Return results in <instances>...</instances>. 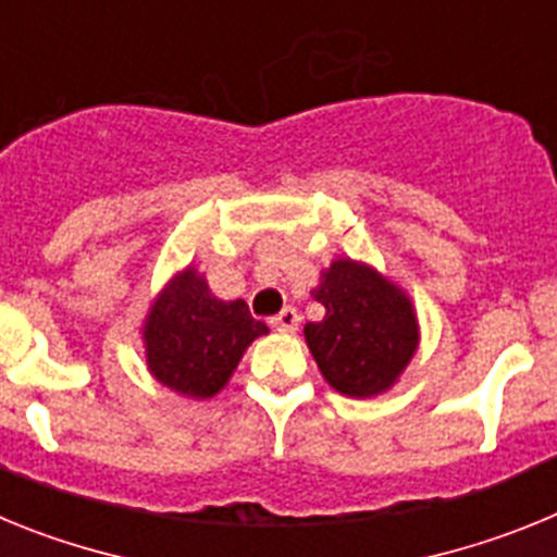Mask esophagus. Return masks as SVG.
I'll return each instance as SVG.
<instances>
[{
	"label": "esophagus",
	"instance_id": "esophagus-1",
	"mask_svg": "<svg viewBox=\"0 0 557 557\" xmlns=\"http://www.w3.org/2000/svg\"><path fill=\"white\" fill-rule=\"evenodd\" d=\"M298 323H301V314L295 312L293 307H284L275 318H270V326H273L275 332H295Z\"/></svg>",
	"mask_w": 557,
	"mask_h": 557
}]
</instances>
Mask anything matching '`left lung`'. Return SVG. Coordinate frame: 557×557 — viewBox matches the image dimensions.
Segmentation results:
<instances>
[{
	"mask_svg": "<svg viewBox=\"0 0 557 557\" xmlns=\"http://www.w3.org/2000/svg\"><path fill=\"white\" fill-rule=\"evenodd\" d=\"M314 301L323 321L307 323V346L329 385L343 396H376L396 382L418 346V323L401 289L376 270L337 259Z\"/></svg>",
	"mask_w": 557,
	"mask_h": 557,
	"instance_id": "1",
	"label": "left lung"
}]
</instances>
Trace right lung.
Masks as SVG:
<instances>
[{
  "label": "right lung",
  "instance_id": "add662e5",
  "mask_svg": "<svg viewBox=\"0 0 557 557\" xmlns=\"http://www.w3.org/2000/svg\"><path fill=\"white\" fill-rule=\"evenodd\" d=\"M268 326L243 298L220 301L195 270L170 282L145 323L147 366L161 385L209 398L228 382L245 348Z\"/></svg>",
  "mask_w": 557,
  "mask_h": 557
}]
</instances>
